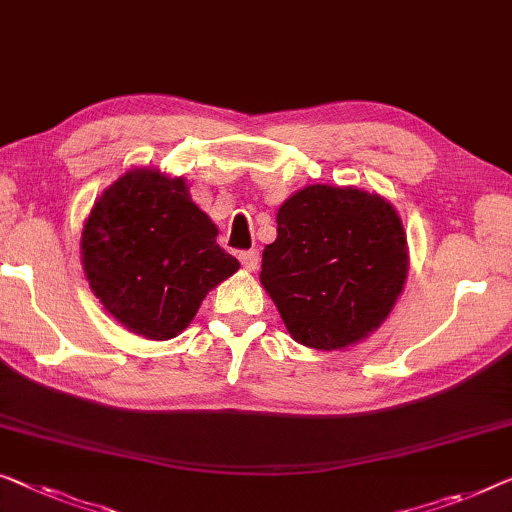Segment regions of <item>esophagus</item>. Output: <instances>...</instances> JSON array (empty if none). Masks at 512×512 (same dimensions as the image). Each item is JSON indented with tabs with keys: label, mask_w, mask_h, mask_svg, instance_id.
Segmentation results:
<instances>
[{
	"label": "esophagus",
	"mask_w": 512,
	"mask_h": 512,
	"mask_svg": "<svg viewBox=\"0 0 512 512\" xmlns=\"http://www.w3.org/2000/svg\"><path fill=\"white\" fill-rule=\"evenodd\" d=\"M239 259H241L243 269H246V271H255L257 266H259V253H257V250H246V253L239 255Z\"/></svg>",
	"instance_id": "obj_1"
}]
</instances>
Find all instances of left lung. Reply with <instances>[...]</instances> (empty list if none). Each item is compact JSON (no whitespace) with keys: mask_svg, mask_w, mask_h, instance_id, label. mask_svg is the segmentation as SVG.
I'll use <instances>...</instances> for the list:
<instances>
[{"mask_svg":"<svg viewBox=\"0 0 512 512\" xmlns=\"http://www.w3.org/2000/svg\"><path fill=\"white\" fill-rule=\"evenodd\" d=\"M276 223L259 280L299 345L335 352L386 322L409 271L407 232L386 197L312 183L280 204Z\"/></svg>","mask_w":512,"mask_h":512,"instance_id":"8db88e82","label":"left lung"}]
</instances>
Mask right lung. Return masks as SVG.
Returning a JSON list of instances; mask_svg holds the SVG:
<instances>
[{
    "instance_id": "add662e5",
    "label": "right lung",
    "mask_w": 512,
    "mask_h": 512,
    "mask_svg": "<svg viewBox=\"0 0 512 512\" xmlns=\"http://www.w3.org/2000/svg\"><path fill=\"white\" fill-rule=\"evenodd\" d=\"M216 236L186 179L135 167L103 190L85 218L82 269L121 326L147 340H172L204 296L239 271V259Z\"/></svg>"
}]
</instances>
